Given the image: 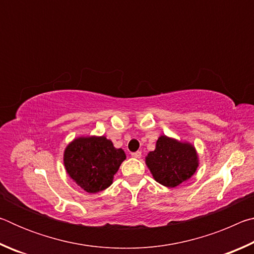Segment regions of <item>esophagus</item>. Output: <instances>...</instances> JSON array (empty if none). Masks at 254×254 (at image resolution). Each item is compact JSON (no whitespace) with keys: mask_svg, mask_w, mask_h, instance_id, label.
<instances>
[{"mask_svg":"<svg viewBox=\"0 0 254 254\" xmlns=\"http://www.w3.org/2000/svg\"><path fill=\"white\" fill-rule=\"evenodd\" d=\"M131 156L133 157V158H135V159H140L141 158V151H136V152H133Z\"/></svg>","mask_w":254,"mask_h":254,"instance_id":"esophagus-1","label":"esophagus"}]
</instances>
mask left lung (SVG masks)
I'll list each match as a JSON object with an SVG mask.
<instances>
[{"label":"left lung","mask_w":254,"mask_h":254,"mask_svg":"<svg viewBox=\"0 0 254 254\" xmlns=\"http://www.w3.org/2000/svg\"><path fill=\"white\" fill-rule=\"evenodd\" d=\"M145 165L157 183L174 188L194 176L199 166V159L191 143L160 135L156 149L145 157Z\"/></svg>","instance_id":"1"}]
</instances>
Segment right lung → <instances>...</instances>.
<instances>
[{
	"label": "right lung",
	"instance_id": "right-lung-1",
	"mask_svg": "<svg viewBox=\"0 0 254 254\" xmlns=\"http://www.w3.org/2000/svg\"><path fill=\"white\" fill-rule=\"evenodd\" d=\"M126 152L106 136H78L67 144L64 165L72 182L91 194L113 184L114 175L126 160Z\"/></svg>",
	"mask_w": 254,
	"mask_h": 254
}]
</instances>
